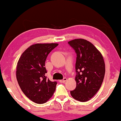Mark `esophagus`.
Listing matches in <instances>:
<instances>
[{"instance_id": "esophagus-1", "label": "esophagus", "mask_w": 121, "mask_h": 121, "mask_svg": "<svg viewBox=\"0 0 121 121\" xmlns=\"http://www.w3.org/2000/svg\"><path fill=\"white\" fill-rule=\"evenodd\" d=\"M67 80V78H64L63 79H61V80H59V82L60 83H64V82H65Z\"/></svg>"}]
</instances>
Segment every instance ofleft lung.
Instances as JSON below:
<instances>
[{
	"label": "left lung",
	"mask_w": 121,
	"mask_h": 121,
	"mask_svg": "<svg viewBox=\"0 0 121 121\" xmlns=\"http://www.w3.org/2000/svg\"><path fill=\"white\" fill-rule=\"evenodd\" d=\"M68 43L77 54V86L70 91V95L77 101H88L98 91L103 82L105 74L103 58L94 45L87 40L76 39Z\"/></svg>",
	"instance_id": "1"
}]
</instances>
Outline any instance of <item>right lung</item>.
Here are the masks:
<instances>
[{"instance_id":"add662e5","label":"right lung","mask_w":121,"mask_h":121,"mask_svg":"<svg viewBox=\"0 0 121 121\" xmlns=\"http://www.w3.org/2000/svg\"><path fill=\"white\" fill-rule=\"evenodd\" d=\"M57 43L35 44L28 48L19 59L16 76L24 95L38 104L47 102L56 91V81L47 79L45 62Z\"/></svg>"}]
</instances>
